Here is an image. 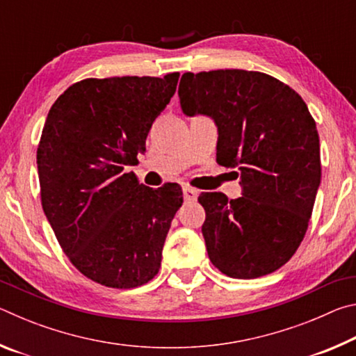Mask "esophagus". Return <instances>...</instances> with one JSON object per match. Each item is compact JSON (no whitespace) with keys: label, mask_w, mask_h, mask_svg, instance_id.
<instances>
[{"label":"esophagus","mask_w":356,"mask_h":356,"mask_svg":"<svg viewBox=\"0 0 356 356\" xmlns=\"http://www.w3.org/2000/svg\"><path fill=\"white\" fill-rule=\"evenodd\" d=\"M197 195H200L197 190L191 188V186H184V200L185 201H195Z\"/></svg>","instance_id":"34e87169"}]
</instances>
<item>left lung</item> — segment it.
<instances>
[{"label": "left lung", "mask_w": 356, "mask_h": 356, "mask_svg": "<svg viewBox=\"0 0 356 356\" xmlns=\"http://www.w3.org/2000/svg\"><path fill=\"white\" fill-rule=\"evenodd\" d=\"M179 97L186 116L215 120L216 161L238 168L243 186L237 200L197 197L210 262L237 280L273 273L298 250L321 185L316 120L291 86L262 72H186Z\"/></svg>", "instance_id": "left-lung-1"}]
</instances>
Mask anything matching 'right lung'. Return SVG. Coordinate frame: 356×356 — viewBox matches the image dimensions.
Listing matches in <instances>:
<instances>
[{"label": "right lung", "instance_id": "add662e5", "mask_svg": "<svg viewBox=\"0 0 356 356\" xmlns=\"http://www.w3.org/2000/svg\"><path fill=\"white\" fill-rule=\"evenodd\" d=\"M179 72L86 78L59 95L38 146L42 209L65 256L86 278L134 289L159 273L182 188L152 190L124 172L146 150Z\"/></svg>", "mask_w": 356, "mask_h": 356}]
</instances>
